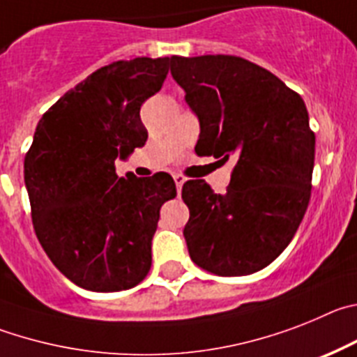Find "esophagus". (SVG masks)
I'll list each match as a JSON object with an SVG mask.
<instances>
[{
	"mask_svg": "<svg viewBox=\"0 0 357 357\" xmlns=\"http://www.w3.org/2000/svg\"><path fill=\"white\" fill-rule=\"evenodd\" d=\"M172 178H174V183H176V188H178V192H181L183 183L186 181L185 176H181V174H174V176H172Z\"/></svg>",
	"mask_w": 357,
	"mask_h": 357,
	"instance_id": "obj_1",
	"label": "esophagus"
}]
</instances>
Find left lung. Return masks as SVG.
I'll return each instance as SVG.
<instances>
[{"label":"left lung","instance_id":"left-lung-1","mask_svg":"<svg viewBox=\"0 0 357 357\" xmlns=\"http://www.w3.org/2000/svg\"><path fill=\"white\" fill-rule=\"evenodd\" d=\"M171 75L199 119L195 151L236 160L226 194L204 179L183 185L188 255L211 274H255L287 249L310 202L306 105L271 70L231 54L172 56Z\"/></svg>","mask_w":357,"mask_h":357}]
</instances>
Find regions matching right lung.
I'll list each match as a JSON object with an SVG mask.
<instances>
[{
  "label": "right lung",
  "instance_id": "obj_1",
  "mask_svg": "<svg viewBox=\"0 0 357 357\" xmlns=\"http://www.w3.org/2000/svg\"><path fill=\"white\" fill-rule=\"evenodd\" d=\"M171 59L121 60L92 73L38 121L24 158L37 238L67 279L92 291L133 288L151 268L160 208L176 197L165 172L115 174L147 140L140 107Z\"/></svg>",
  "mask_w": 357,
  "mask_h": 357
}]
</instances>
